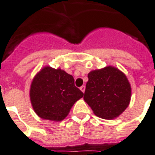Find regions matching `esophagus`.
<instances>
[{"instance_id":"1","label":"esophagus","mask_w":155,"mask_h":155,"mask_svg":"<svg viewBox=\"0 0 155 155\" xmlns=\"http://www.w3.org/2000/svg\"><path fill=\"white\" fill-rule=\"evenodd\" d=\"M80 89H81V91L82 92H83V93H84V91H85V86H81V87H80Z\"/></svg>"}]
</instances>
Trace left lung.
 Returning <instances> with one entry per match:
<instances>
[{"label": "left lung", "mask_w": 155, "mask_h": 155, "mask_svg": "<svg viewBox=\"0 0 155 155\" xmlns=\"http://www.w3.org/2000/svg\"><path fill=\"white\" fill-rule=\"evenodd\" d=\"M84 100L95 115L114 119L128 107L131 87L127 77L118 68L107 66L91 71L87 74Z\"/></svg>", "instance_id": "8db88e82"}]
</instances>
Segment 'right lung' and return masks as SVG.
I'll return each mask as SVG.
<instances>
[{
    "label": "right lung",
    "mask_w": 155,
    "mask_h": 155,
    "mask_svg": "<svg viewBox=\"0 0 155 155\" xmlns=\"http://www.w3.org/2000/svg\"><path fill=\"white\" fill-rule=\"evenodd\" d=\"M83 96V92L75 87L72 75L49 66L37 73L30 88V100L35 112L41 118L51 121L63 120Z\"/></svg>",
    "instance_id": "1"
}]
</instances>
